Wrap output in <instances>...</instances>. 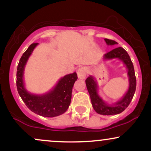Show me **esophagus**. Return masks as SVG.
<instances>
[{
  "instance_id": "obj_1",
  "label": "esophagus",
  "mask_w": 151,
  "mask_h": 151,
  "mask_svg": "<svg viewBox=\"0 0 151 151\" xmlns=\"http://www.w3.org/2000/svg\"><path fill=\"white\" fill-rule=\"evenodd\" d=\"M86 74H87V68L86 67H81L77 70V76L79 79H85Z\"/></svg>"
}]
</instances>
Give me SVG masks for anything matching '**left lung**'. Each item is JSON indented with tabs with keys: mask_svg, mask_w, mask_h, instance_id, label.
I'll return each mask as SVG.
<instances>
[{
	"mask_svg": "<svg viewBox=\"0 0 151 151\" xmlns=\"http://www.w3.org/2000/svg\"><path fill=\"white\" fill-rule=\"evenodd\" d=\"M106 43L108 45H114L118 43L112 40L104 39ZM104 60H109L113 59H119L124 62L128 70V77H129V89L126 91L123 98L113 104H109L106 103L98 93V85L96 81L92 76H89L86 79V85L91 98V104L95 111L101 115H116L124 111L131 103L136 88V79L135 76L133 65L131 62L129 54L121 47H116L109 52L104 55Z\"/></svg>",
	"mask_w": 151,
	"mask_h": 151,
	"instance_id": "left-lung-1",
	"label": "left lung"
}]
</instances>
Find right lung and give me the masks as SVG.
Segmentation results:
<instances>
[{
  "label": "right lung",
  "mask_w": 151,
  "mask_h": 151,
  "mask_svg": "<svg viewBox=\"0 0 151 151\" xmlns=\"http://www.w3.org/2000/svg\"><path fill=\"white\" fill-rule=\"evenodd\" d=\"M38 43H32L22 55L17 69L16 85L18 93L27 108L45 117H55L64 114L70 104L72 91L77 81L76 72L64 76L52 89L44 94H33L27 91L24 84V70L26 63Z\"/></svg>",
  "instance_id": "right-lung-1"
}]
</instances>
